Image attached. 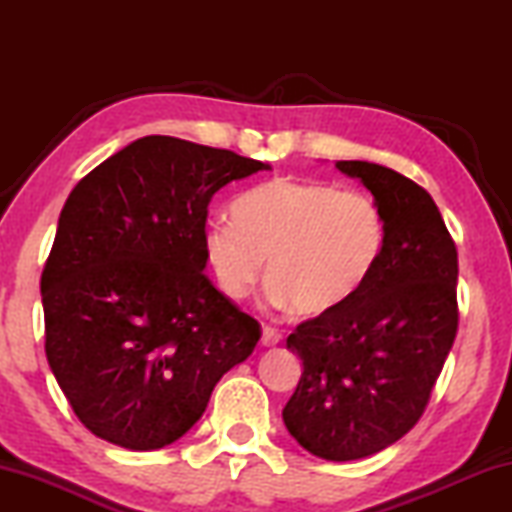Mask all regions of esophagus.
I'll list each match as a JSON object with an SVG mask.
<instances>
[{
    "label": "esophagus",
    "mask_w": 512,
    "mask_h": 512,
    "mask_svg": "<svg viewBox=\"0 0 512 512\" xmlns=\"http://www.w3.org/2000/svg\"><path fill=\"white\" fill-rule=\"evenodd\" d=\"M280 341H282V334L277 332V329L268 327V325L262 327V345H264V348H273V345H277Z\"/></svg>",
    "instance_id": "esophagus-1"
}]
</instances>
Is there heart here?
Segmentation results:
<instances>
[{"label":"heart","mask_w":512,"mask_h":512,"mask_svg":"<svg viewBox=\"0 0 512 512\" xmlns=\"http://www.w3.org/2000/svg\"><path fill=\"white\" fill-rule=\"evenodd\" d=\"M232 223L203 232V253L225 298L255 287L266 259L268 298L318 318L359 296L386 246L375 198L329 183L273 178L230 207Z\"/></svg>","instance_id":"obj_1"}]
</instances>
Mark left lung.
<instances>
[{
  "instance_id": "8db88e82",
  "label": "left lung",
  "mask_w": 512,
  "mask_h": 512,
  "mask_svg": "<svg viewBox=\"0 0 512 512\" xmlns=\"http://www.w3.org/2000/svg\"><path fill=\"white\" fill-rule=\"evenodd\" d=\"M336 169L377 201L386 246L357 298L289 334L302 377L282 420L309 454L343 463L381 452L420 420L456 339L458 255L413 180L366 160Z\"/></svg>"
}]
</instances>
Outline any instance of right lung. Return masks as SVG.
I'll list each match as a JSON object with an SVG mask.
<instances>
[{
    "mask_svg": "<svg viewBox=\"0 0 512 512\" xmlns=\"http://www.w3.org/2000/svg\"><path fill=\"white\" fill-rule=\"evenodd\" d=\"M266 169L149 135L72 189L40 280L45 352L94 436L133 452L176 443L255 350L257 320L203 275V232L212 196Z\"/></svg>",
    "mask_w": 512,
    "mask_h": 512,
    "instance_id": "obj_1",
    "label": "right lung"
}]
</instances>
